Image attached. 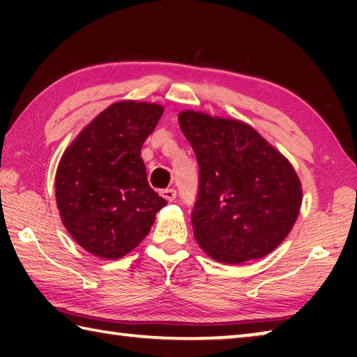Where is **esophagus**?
Listing matches in <instances>:
<instances>
[{
	"label": "esophagus",
	"mask_w": 357,
	"mask_h": 357,
	"mask_svg": "<svg viewBox=\"0 0 357 357\" xmlns=\"http://www.w3.org/2000/svg\"><path fill=\"white\" fill-rule=\"evenodd\" d=\"M160 195L164 197L167 202H173L174 198H176V190H174V189H164L160 192Z\"/></svg>",
	"instance_id": "esophagus-1"
}]
</instances>
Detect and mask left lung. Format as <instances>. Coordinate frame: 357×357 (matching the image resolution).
I'll return each instance as SVG.
<instances>
[{
  "label": "left lung",
  "instance_id": "obj_1",
  "mask_svg": "<svg viewBox=\"0 0 357 357\" xmlns=\"http://www.w3.org/2000/svg\"><path fill=\"white\" fill-rule=\"evenodd\" d=\"M179 126L197 155V243L219 263L266 257L291 231L302 203L291 164L249 124L185 110Z\"/></svg>",
  "mask_w": 357,
  "mask_h": 357
}]
</instances>
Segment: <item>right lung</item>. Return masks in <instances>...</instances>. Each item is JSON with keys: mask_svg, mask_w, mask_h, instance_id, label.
I'll return each instance as SVG.
<instances>
[{"mask_svg": "<svg viewBox=\"0 0 357 357\" xmlns=\"http://www.w3.org/2000/svg\"><path fill=\"white\" fill-rule=\"evenodd\" d=\"M164 107L121 100L84 128L59 160L55 193L59 215L78 245L116 259L149 233L167 202L151 189L142 144Z\"/></svg>", "mask_w": 357, "mask_h": 357, "instance_id": "1", "label": "right lung"}]
</instances>
